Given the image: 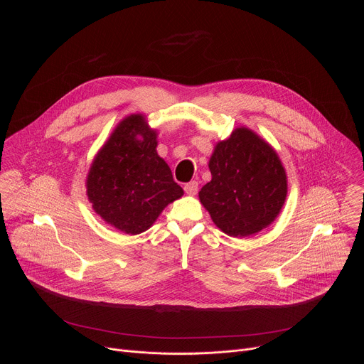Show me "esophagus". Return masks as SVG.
Returning <instances> with one entry per match:
<instances>
[{"mask_svg":"<svg viewBox=\"0 0 364 364\" xmlns=\"http://www.w3.org/2000/svg\"><path fill=\"white\" fill-rule=\"evenodd\" d=\"M198 190V183L197 181H190L187 184H184V191L188 194V196H194Z\"/></svg>","mask_w":364,"mask_h":364,"instance_id":"1","label":"esophagus"}]
</instances>
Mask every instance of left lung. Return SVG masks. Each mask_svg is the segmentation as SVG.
Returning <instances> with one entry per match:
<instances>
[{"label": "left lung", "mask_w": 364, "mask_h": 364, "mask_svg": "<svg viewBox=\"0 0 364 364\" xmlns=\"http://www.w3.org/2000/svg\"><path fill=\"white\" fill-rule=\"evenodd\" d=\"M212 180L198 197L215 225L245 237L268 228L287 198V174L277 151L249 128H236L216 144L209 161Z\"/></svg>", "instance_id": "left-lung-1"}]
</instances>
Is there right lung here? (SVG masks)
<instances>
[{
    "instance_id": "obj_1",
    "label": "right lung",
    "mask_w": 364,
    "mask_h": 364,
    "mask_svg": "<svg viewBox=\"0 0 364 364\" xmlns=\"http://www.w3.org/2000/svg\"><path fill=\"white\" fill-rule=\"evenodd\" d=\"M155 148L157 131L134 114L118 124L89 168L86 193L93 210L124 233L145 232L184 194Z\"/></svg>"
}]
</instances>
